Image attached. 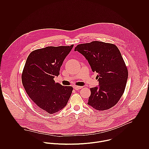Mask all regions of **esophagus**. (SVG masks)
<instances>
[{
    "label": "esophagus",
    "instance_id": "34e87169",
    "mask_svg": "<svg viewBox=\"0 0 149 149\" xmlns=\"http://www.w3.org/2000/svg\"><path fill=\"white\" fill-rule=\"evenodd\" d=\"M73 88H74V89L75 90H79V89H81V88H83V86H74Z\"/></svg>",
    "mask_w": 149,
    "mask_h": 149
}]
</instances>
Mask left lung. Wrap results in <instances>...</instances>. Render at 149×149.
Listing matches in <instances>:
<instances>
[{"mask_svg": "<svg viewBox=\"0 0 149 149\" xmlns=\"http://www.w3.org/2000/svg\"><path fill=\"white\" fill-rule=\"evenodd\" d=\"M78 51L88 60L92 70L97 73L99 85L91 88L88 104L98 111L107 110L117 104L123 95L128 70L118 47L100 41L78 45Z\"/></svg>", "mask_w": 149, "mask_h": 149, "instance_id": "obj_1", "label": "left lung"}]
</instances>
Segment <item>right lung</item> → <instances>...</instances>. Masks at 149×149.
Masks as SVG:
<instances>
[{
	"mask_svg": "<svg viewBox=\"0 0 149 149\" xmlns=\"http://www.w3.org/2000/svg\"><path fill=\"white\" fill-rule=\"evenodd\" d=\"M71 46H47L33 51L24 65L22 81L33 102L43 111L53 114L66 106L72 94L71 86L55 83Z\"/></svg>",
	"mask_w": 149,
	"mask_h": 149,
	"instance_id": "add662e5",
	"label": "right lung"
}]
</instances>
